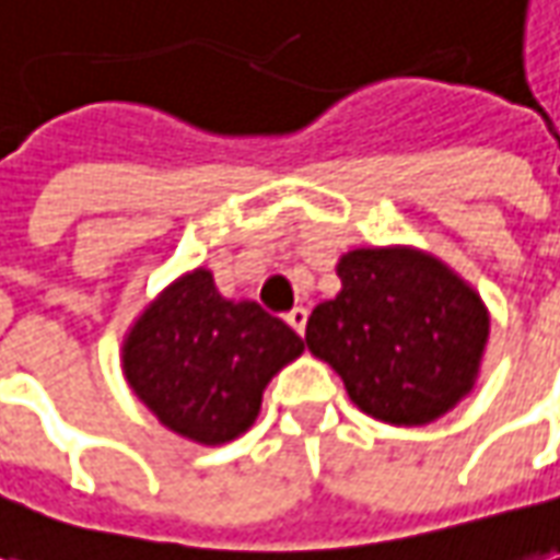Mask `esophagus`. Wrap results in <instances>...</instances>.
Returning a JSON list of instances; mask_svg holds the SVG:
<instances>
[{"mask_svg": "<svg viewBox=\"0 0 560 560\" xmlns=\"http://www.w3.org/2000/svg\"><path fill=\"white\" fill-rule=\"evenodd\" d=\"M306 318H310V312L303 310V306H296L294 312H288V325H291L300 337L306 334Z\"/></svg>", "mask_w": 560, "mask_h": 560, "instance_id": "34e87169", "label": "esophagus"}]
</instances>
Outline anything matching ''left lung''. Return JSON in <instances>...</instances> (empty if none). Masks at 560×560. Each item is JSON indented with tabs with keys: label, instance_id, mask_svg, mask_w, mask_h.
<instances>
[{
	"label": "left lung",
	"instance_id": "1",
	"mask_svg": "<svg viewBox=\"0 0 560 560\" xmlns=\"http://www.w3.org/2000/svg\"><path fill=\"white\" fill-rule=\"evenodd\" d=\"M337 276L343 288L312 310L306 346L368 417L425 425L469 395L490 318L454 269L413 248H355Z\"/></svg>",
	"mask_w": 560,
	"mask_h": 560
}]
</instances>
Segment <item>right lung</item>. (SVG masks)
<instances>
[{
  "instance_id": "obj_1",
  "label": "right lung",
  "mask_w": 560,
  "mask_h": 560,
  "mask_svg": "<svg viewBox=\"0 0 560 560\" xmlns=\"http://www.w3.org/2000/svg\"><path fill=\"white\" fill-rule=\"evenodd\" d=\"M300 352L303 340L281 318L220 296L214 276L192 269L128 330L121 368L159 423L214 447L257 420L266 383Z\"/></svg>"
}]
</instances>
